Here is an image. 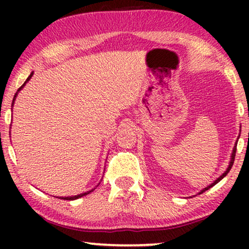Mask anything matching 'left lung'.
Here are the masks:
<instances>
[{
	"instance_id": "obj_1",
	"label": "left lung",
	"mask_w": 249,
	"mask_h": 249,
	"mask_svg": "<svg viewBox=\"0 0 249 249\" xmlns=\"http://www.w3.org/2000/svg\"><path fill=\"white\" fill-rule=\"evenodd\" d=\"M237 142H238V139L236 141V142H234V147H233V149H232V154H231V159H230V163H229V166H228V169L226 170V171H224V173H222V176H220L219 178H217L215 181H214L213 183H211L210 186H207L206 188H204L203 190H200V193L199 194H203L204 192H205V190H207V189H210L211 187H213L214 185H216L217 182L219 181H221V180H222L224 177H226L227 175H228V172L230 171L231 170V168H232V164H233V161H234V156H236V151H237Z\"/></svg>"
}]
</instances>
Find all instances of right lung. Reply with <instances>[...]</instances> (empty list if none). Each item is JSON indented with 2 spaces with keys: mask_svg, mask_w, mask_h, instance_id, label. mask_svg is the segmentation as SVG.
<instances>
[{
  "mask_svg": "<svg viewBox=\"0 0 249 249\" xmlns=\"http://www.w3.org/2000/svg\"><path fill=\"white\" fill-rule=\"evenodd\" d=\"M33 74H34V72H32V73H30V76H29L28 78H27V80L25 81V83H23V85H22V86H21V87H20L18 90H17V93L15 94V97H13V101H12V107H13V103H15V100H16L17 95H18V93H19V91L22 89V87H23V86H25V85H26L27 83H28V81L30 80V78H32V77H33ZM94 189H95V188H94ZM94 189H91V190H90V192H93V190H94ZM90 192H87V193H83V194H79V195H76V196H69V197H60V198H61V199H67V200H73V199L80 198V197H83V196H86V195H87V194H89Z\"/></svg>",
  "mask_w": 249,
  "mask_h": 249,
  "instance_id": "right-lung-1",
  "label": "right lung"
}]
</instances>
